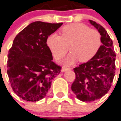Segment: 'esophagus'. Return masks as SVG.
Segmentation results:
<instances>
[{
    "instance_id": "1",
    "label": "esophagus",
    "mask_w": 121,
    "mask_h": 121,
    "mask_svg": "<svg viewBox=\"0 0 121 121\" xmlns=\"http://www.w3.org/2000/svg\"><path fill=\"white\" fill-rule=\"evenodd\" d=\"M68 69H69V68H68L63 67L62 68H61V72H64V71H66L68 70Z\"/></svg>"
}]
</instances>
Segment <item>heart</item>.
Here are the masks:
<instances>
[{"mask_svg":"<svg viewBox=\"0 0 121 121\" xmlns=\"http://www.w3.org/2000/svg\"><path fill=\"white\" fill-rule=\"evenodd\" d=\"M46 43L56 60L63 57L69 47L71 53L63 63L71 65L79 60L87 62L93 58L101 45V38L98 30L82 23H73L61 29V36L56 33L49 35Z\"/></svg>","mask_w":121,"mask_h":121,"instance_id":"obj_1","label":"heart"}]
</instances>
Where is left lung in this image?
Wrapping results in <instances>:
<instances>
[{"instance_id": "left-lung-1", "label": "left lung", "mask_w": 121, "mask_h": 121, "mask_svg": "<svg viewBox=\"0 0 121 121\" xmlns=\"http://www.w3.org/2000/svg\"><path fill=\"white\" fill-rule=\"evenodd\" d=\"M89 22L100 33L103 45L91 60L73 69L76 79L71 90L78 99L84 102L98 99L108 92L116 70L112 41L101 25L91 20Z\"/></svg>"}]
</instances>
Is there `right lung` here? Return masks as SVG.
I'll return each instance as SVG.
<instances>
[{
	"instance_id": "1",
	"label": "right lung",
	"mask_w": 121,
	"mask_h": 121,
	"mask_svg": "<svg viewBox=\"0 0 121 121\" xmlns=\"http://www.w3.org/2000/svg\"><path fill=\"white\" fill-rule=\"evenodd\" d=\"M62 24L35 22L15 38L8 54L7 74L13 91L23 100L43 99L61 71L46 41Z\"/></svg>"
}]
</instances>
